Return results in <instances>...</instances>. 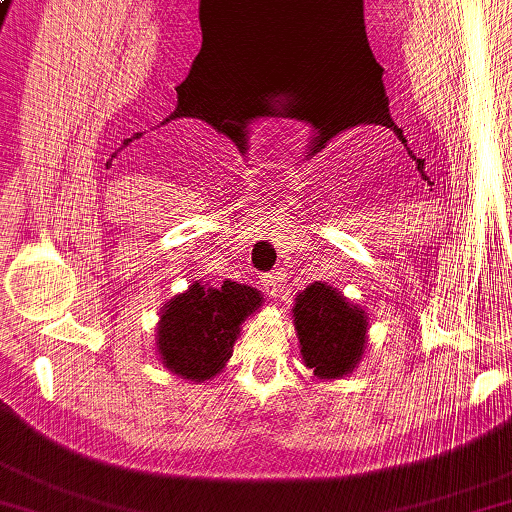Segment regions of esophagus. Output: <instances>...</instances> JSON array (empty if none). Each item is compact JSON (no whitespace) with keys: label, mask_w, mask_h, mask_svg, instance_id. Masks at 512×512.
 <instances>
[{"label":"esophagus","mask_w":512,"mask_h":512,"mask_svg":"<svg viewBox=\"0 0 512 512\" xmlns=\"http://www.w3.org/2000/svg\"><path fill=\"white\" fill-rule=\"evenodd\" d=\"M263 290L270 294V297H279L281 294V272H270L261 276Z\"/></svg>","instance_id":"34e87169"}]
</instances>
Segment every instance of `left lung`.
Instances as JSON below:
<instances>
[{
    "mask_svg": "<svg viewBox=\"0 0 512 512\" xmlns=\"http://www.w3.org/2000/svg\"><path fill=\"white\" fill-rule=\"evenodd\" d=\"M292 312L303 364L317 380H339L355 369L369 328L362 308L330 285L315 281L299 292Z\"/></svg>",
    "mask_w": 512,
    "mask_h": 512,
    "instance_id": "1",
    "label": "left lung"
}]
</instances>
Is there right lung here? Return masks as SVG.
Here are the masks:
<instances>
[{
    "label": "right lung",
    "instance_id": "add662e5",
    "mask_svg": "<svg viewBox=\"0 0 512 512\" xmlns=\"http://www.w3.org/2000/svg\"><path fill=\"white\" fill-rule=\"evenodd\" d=\"M263 297L249 285L224 281L220 288L193 283L170 299L159 317L161 364L184 380L204 382L229 362L240 326L261 308Z\"/></svg>",
    "mask_w": 512,
    "mask_h": 512
}]
</instances>
